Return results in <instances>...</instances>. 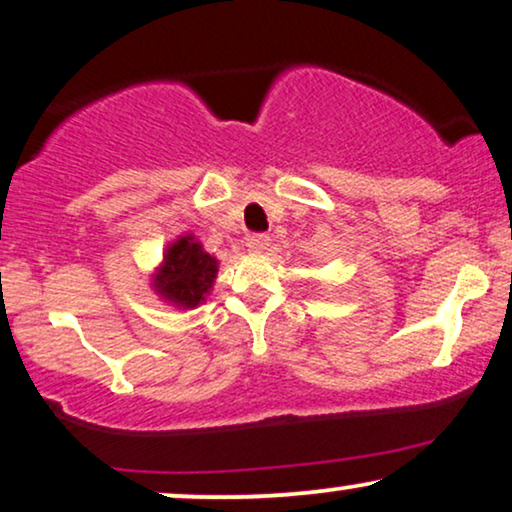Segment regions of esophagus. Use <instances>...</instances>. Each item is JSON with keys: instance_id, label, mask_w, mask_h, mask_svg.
Wrapping results in <instances>:
<instances>
[{"instance_id": "34e87169", "label": "esophagus", "mask_w": 512, "mask_h": 512, "mask_svg": "<svg viewBox=\"0 0 512 512\" xmlns=\"http://www.w3.org/2000/svg\"><path fill=\"white\" fill-rule=\"evenodd\" d=\"M270 244H272L270 235H265V233H254V235L247 237V247L251 251H256V254H263V251H268Z\"/></svg>"}]
</instances>
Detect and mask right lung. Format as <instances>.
Masks as SVG:
<instances>
[{"mask_svg":"<svg viewBox=\"0 0 512 512\" xmlns=\"http://www.w3.org/2000/svg\"><path fill=\"white\" fill-rule=\"evenodd\" d=\"M216 258L202 251L193 235L179 237L167 249L163 270L156 275L160 296L179 307L200 305L216 279Z\"/></svg>","mask_w":512,"mask_h":512,"instance_id":"right-lung-1","label":"right lung"}]
</instances>
